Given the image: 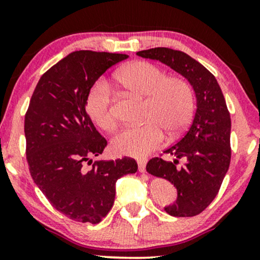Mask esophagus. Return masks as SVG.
I'll return each mask as SVG.
<instances>
[{
  "instance_id": "1",
  "label": "esophagus",
  "mask_w": 260,
  "mask_h": 260,
  "mask_svg": "<svg viewBox=\"0 0 260 260\" xmlns=\"http://www.w3.org/2000/svg\"><path fill=\"white\" fill-rule=\"evenodd\" d=\"M145 166H147V160H145V159L138 160V170H139V172H144L145 171Z\"/></svg>"
}]
</instances>
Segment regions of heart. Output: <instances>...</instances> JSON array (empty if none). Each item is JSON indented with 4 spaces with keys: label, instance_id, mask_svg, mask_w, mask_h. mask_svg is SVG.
I'll return each mask as SVG.
<instances>
[{
    "label": "heart",
    "instance_id": "b5f03b06",
    "mask_svg": "<svg viewBox=\"0 0 260 260\" xmlns=\"http://www.w3.org/2000/svg\"><path fill=\"white\" fill-rule=\"evenodd\" d=\"M116 82L126 90L145 98L139 126L122 129L112 140L116 154L145 157L162 144L164 131L178 134L188 126L194 112V92L186 79L166 76L159 66L137 61L122 67ZM86 110L96 126L104 131L116 127L112 92L106 83H96L86 98Z\"/></svg>",
    "mask_w": 260,
    "mask_h": 260
}]
</instances>
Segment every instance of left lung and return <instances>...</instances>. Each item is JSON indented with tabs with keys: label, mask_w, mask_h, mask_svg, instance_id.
<instances>
[{
	"label": "left lung",
	"mask_w": 260,
	"mask_h": 260,
	"mask_svg": "<svg viewBox=\"0 0 260 260\" xmlns=\"http://www.w3.org/2000/svg\"><path fill=\"white\" fill-rule=\"evenodd\" d=\"M137 55L169 66L194 89L197 110L192 123L177 143L164 151L175 160L153 157L147 171L170 181L177 189V201L165 208L166 213L177 217L196 216L219 193L231 160V118L225 98L215 77L187 53L155 47ZM181 158L185 162L178 167Z\"/></svg>",
	"instance_id": "obj_1"
}]
</instances>
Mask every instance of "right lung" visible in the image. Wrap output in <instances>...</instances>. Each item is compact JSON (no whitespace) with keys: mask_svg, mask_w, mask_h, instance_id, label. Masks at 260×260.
<instances>
[{"mask_svg":"<svg viewBox=\"0 0 260 260\" xmlns=\"http://www.w3.org/2000/svg\"><path fill=\"white\" fill-rule=\"evenodd\" d=\"M127 57L89 50L70 53L41 76L26 110L32 180L52 207L74 221L100 222L115 202L116 181L138 170L132 157L90 160L107 142L86 113V98L100 76Z\"/></svg>","mask_w":260,"mask_h":260,"instance_id":"1","label":"right lung"}]
</instances>
